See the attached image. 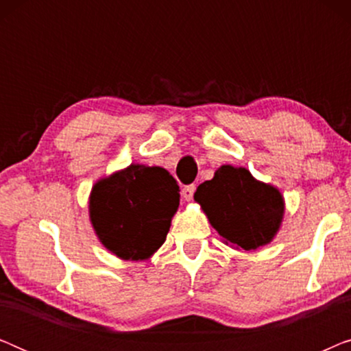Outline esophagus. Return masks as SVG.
Listing matches in <instances>:
<instances>
[{
    "instance_id": "esophagus-1",
    "label": "esophagus",
    "mask_w": 351,
    "mask_h": 351,
    "mask_svg": "<svg viewBox=\"0 0 351 351\" xmlns=\"http://www.w3.org/2000/svg\"><path fill=\"white\" fill-rule=\"evenodd\" d=\"M195 190H196L195 185H186V186H184V190H182V196H184V199H185V201H191V199H193Z\"/></svg>"
}]
</instances>
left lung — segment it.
<instances>
[{"instance_id":"1","label":"left lung","mask_w":351,"mask_h":351,"mask_svg":"<svg viewBox=\"0 0 351 351\" xmlns=\"http://www.w3.org/2000/svg\"><path fill=\"white\" fill-rule=\"evenodd\" d=\"M195 201L223 243L244 251L270 244L285 215V198L276 186L257 180L246 167L230 165L198 186Z\"/></svg>"}]
</instances>
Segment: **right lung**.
Returning <instances> with one entry per match:
<instances>
[{
	"label": "right lung",
	"mask_w": 351,
	"mask_h": 351,
	"mask_svg": "<svg viewBox=\"0 0 351 351\" xmlns=\"http://www.w3.org/2000/svg\"><path fill=\"white\" fill-rule=\"evenodd\" d=\"M179 185L160 166L131 165L97 180L89 219L99 241L123 261H147L166 241Z\"/></svg>",
	"instance_id": "add662e5"
}]
</instances>
